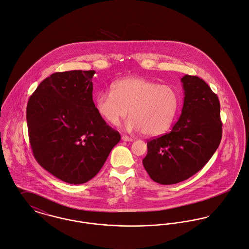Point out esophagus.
<instances>
[{
  "instance_id": "obj_1",
  "label": "esophagus",
  "mask_w": 249,
  "mask_h": 249,
  "mask_svg": "<svg viewBox=\"0 0 249 249\" xmlns=\"http://www.w3.org/2000/svg\"><path fill=\"white\" fill-rule=\"evenodd\" d=\"M121 139H122L123 141H133V140H134V138H130V137H128V136H122Z\"/></svg>"
}]
</instances>
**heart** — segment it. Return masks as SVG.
I'll list each match as a JSON object with an SVG mask.
<instances>
[{"label":"heart","mask_w":249,"mask_h":249,"mask_svg":"<svg viewBox=\"0 0 249 249\" xmlns=\"http://www.w3.org/2000/svg\"><path fill=\"white\" fill-rule=\"evenodd\" d=\"M179 105L180 96L174 87L138 77L120 79L111 85V91H100L94 97L95 110L109 124L118 125L130 110L126 130L150 137L170 129Z\"/></svg>","instance_id":"b5f03b06"}]
</instances>
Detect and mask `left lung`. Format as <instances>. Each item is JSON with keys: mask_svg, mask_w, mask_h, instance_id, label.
Masks as SVG:
<instances>
[{"mask_svg": "<svg viewBox=\"0 0 249 249\" xmlns=\"http://www.w3.org/2000/svg\"><path fill=\"white\" fill-rule=\"evenodd\" d=\"M184 100L172 131L148 140L142 163L150 178L169 185L192 177L203 168L221 139V105L217 94L201 78H181Z\"/></svg>", "mask_w": 249, "mask_h": 249, "instance_id": "obj_1", "label": "left lung"}]
</instances>
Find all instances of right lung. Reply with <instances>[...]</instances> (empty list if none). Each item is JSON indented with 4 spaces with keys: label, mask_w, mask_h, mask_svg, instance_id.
I'll list each match as a JSON object with an SVG mask.
<instances>
[{
    "label": "right lung",
    "mask_w": 249,
    "mask_h": 249,
    "mask_svg": "<svg viewBox=\"0 0 249 249\" xmlns=\"http://www.w3.org/2000/svg\"><path fill=\"white\" fill-rule=\"evenodd\" d=\"M94 71L55 72L29 97L28 138L37 162L57 178L89 181L104 165L120 135L97 113Z\"/></svg>",
    "instance_id": "obj_1"
}]
</instances>
